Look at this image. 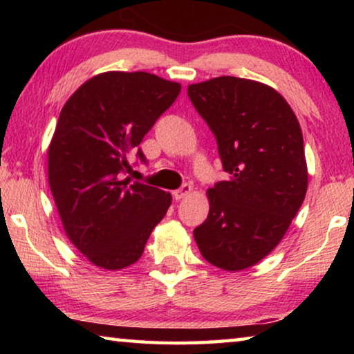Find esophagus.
I'll return each instance as SVG.
<instances>
[{
    "mask_svg": "<svg viewBox=\"0 0 354 354\" xmlns=\"http://www.w3.org/2000/svg\"><path fill=\"white\" fill-rule=\"evenodd\" d=\"M192 190L194 189H192L190 184H183L178 190L173 192V196H175L176 200H183V198H185V196L192 194Z\"/></svg>",
    "mask_w": 354,
    "mask_h": 354,
    "instance_id": "1",
    "label": "esophagus"
}]
</instances>
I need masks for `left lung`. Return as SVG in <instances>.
<instances>
[{"label":"left lung","instance_id":"8db88e82","mask_svg":"<svg viewBox=\"0 0 354 354\" xmlns=\"http://www.w3.org/2000/svg\"><path fill=\"white\" fill-rule=\"evenodd\" d=\"M215 136L226 181L207 190V218L194 230L201 254L227 272L277 247L308 190L303 134L287 101L266 84L220 76L187 87Z\"/></svg>","mask_w":354,"mask_h":354}]
</instances>
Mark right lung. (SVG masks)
<instances>
[{"label": "right lung", "mask_w": 354, "mask_h": 354, "mask_svg": "<svg viewBox=\"0 0 354 354\" xmlns=\"http://www.w3.org/2000/svg\"><path fill=\"white\" fill-rule=\"evenodd\" d=\"M181 86L145 71L93 76L62 107L48 148V181L70 242L95 266L139 261L171 195L129 183L128 154L175 103ZM137 158L147 162L142 149Z\"/></svg>", "instance_id": "1"}]
</instances>
